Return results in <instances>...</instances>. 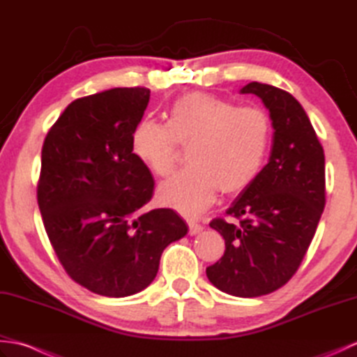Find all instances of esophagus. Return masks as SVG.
<instances>
[{"instance_id":"34e87169","label":"esophagus","mask_w":357,"mask_h":357,"mask_svg":"<svg viewBox=\"0 0 357 357\" xmlns=\"http://www.w3.org/2000/svg\"><path fill=\"white\" fill-rule=\"evenodd\" d=\"M202 229L204 227L201 225V224H198V222H195V221H188V233L192 234H198L199 231H202Z\"/></svg>"}]
</instances>
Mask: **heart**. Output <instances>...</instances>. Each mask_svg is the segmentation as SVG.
<instances>
[{"label": "heart", "mask_w": 357, "mask_h": 357, "mask_svg": "<svg viewBox=\"0 0 357 357\" xmlns=\"http://www.w3.org/2000/svg\"><path fill=\"white\" fill-rule=\"evenodd\" d=\"M268 113L238 105L207 92L178 96L167 123L144 118L132 132V151L156 176H169L178 161L179 144L188 149L187 169L161 184L164 206L196 216L215 202L221 188L238 193L252 184L271 144Z\"/></svg>", "instance_id": "b5f03b06"}]
</instances>
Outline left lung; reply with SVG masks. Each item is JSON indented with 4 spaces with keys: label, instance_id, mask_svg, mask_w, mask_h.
Instances as JSON below:
<instances>
[{
    "label": "left lung",
    "instance_id": "8db88e82",
    "mask_svg": "<svg viewBox=\"0 0 357 357\" xmlns=\"http://www.w3.org/2000/svg\"><path fill=\"white\" fill-rule=\"evenodd\" d=\"M241 93L259 96L270 112L273 147L257 173L211 229L225 241L224 256L207 267L211 284L239 298L285 285L298 271L325 207V156L305 110L275 86L250 82Z\"/></svg>",
    "mask_w": 357,
    "mask_h": 357
}]
</instances>
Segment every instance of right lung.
<instances>
[{
  "label": "right lung",
  "instance_id": "obj_1",
  "mask_svg": "<svg viewBox=\"0 0 357 357\" xmlns=\"http://www.w3.org/2000/svg\"><path fill=\"white\" fill-rule=\"evenodd\" d=\"M150 90L118 87L78 98L50 127L38 206L59 262L75 282L109 298L139 293L164 248L187 234L172 208L146 211L153 176L132 151Z\"/></svg>",
  "mask_w": 357,
  "mask_h": 357
}]
</instances>
